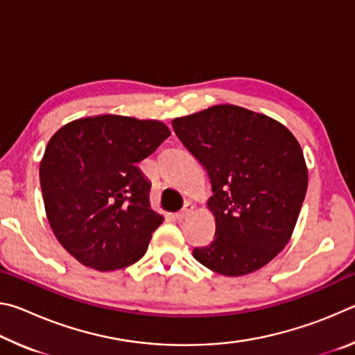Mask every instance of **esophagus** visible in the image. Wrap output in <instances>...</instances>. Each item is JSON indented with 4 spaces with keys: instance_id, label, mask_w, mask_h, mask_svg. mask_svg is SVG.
<instances>
[{
    "instance_id": "esophagus-1",
    "label": "esophagus",
    "mask_w": 355,
    "mask_h": 355,
    "mask_svg": "<svg viewBox=\"0 0 355 355\" xmlns=\"http://www.w3.org/2000/svg\"><path fill=\"white\" fill-rule=\"evenodd\" d=\"M192 211H194V205H192V203H186L182 211H178V213L175 214V218H177L178 220H183V219L188 218V216H189Z\"/></svg>"
}]
</instances>
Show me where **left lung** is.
<instances>
[{
    "label": "left lung",
    "instance_id": "8db88e82",
    "mask_svg": "<svg viewBox=\"0 0 355 355\" xmlns=\"http://www.w3.org/2000/svg\"><path fill=\"white\" fill-rule=\"evenodd\" d=\"M172 127L207 171L213 191L207 205L214 238L192 255L228 277L258 271L290 241L307 192L297 139L277 120L235 105L177 117Z\"/></svg>",
    "mask_w": 355,
    "mask_h": 355
}]
</instances>
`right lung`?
<instances>
[{"mask_svg": "<svg viewBox=\"0 0 355 355\" xmlns=\"http://www.w3.org/2000/svg\"><path fill=\"white\" fill-rule=\"evenodd\" d=\"M169 136L159 120L105 114L69 122L48 141L39 172L46 218L84 266L116 271L147 252L164 218L150 208L137 163Z\"/></svg>", "mask_w": 355, "mask_h": 355, "instance_id": "add662e5", "label": "right lung"}]
</instances>
